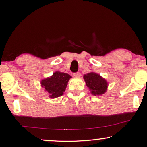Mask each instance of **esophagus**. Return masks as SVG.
Here are the masks:
<instances>
[{
  "label": "esophagus",
  "mask_w": 147,
  "mask_h": 147,
  "mask_svg": "<svg viewBox=\"0 0 147 147\" xmlns=\"http://www.w3.org/2000/svg\"><path fill=\"white\" fill-rule=\"evenodd\" d=\"M73 75H74V76H75V77H80V72H76V73H74V74H73Z\"/></svg>",
  "instance_id": "1"
}]
</instances>
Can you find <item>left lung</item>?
Segmentation results:
<instances>
[{
    "mask_svg": "<svg viewBox=\"0 0 147 147\" xmlns=\"http://www.w3.org/2000/svg\"><path fill=\"white\" fill-rule=\"evenodd\" d=\"M84 78L85 80L86 86L88 87L91 94L93 95H101L107 90L108 83L104 78L99 74L90 73L84 74Z\"/></svg>",
    "mask_w": 147,
    "mask_h": 147,
    "instance_id": "obj_1",
    "label": "left lung"
}]
</instances>
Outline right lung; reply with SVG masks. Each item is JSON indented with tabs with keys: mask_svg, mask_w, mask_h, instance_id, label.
I'll list each match as a JSON object with an SVG mask.
<instances>
[{
	"mask_svg": "<svg viewBox=\"0 0 147 147\" xmlns=\"http://www.w3.org/2000/svg\"><path fill=\"white\" fill-rule=\"evenodd\" d=\"M71 78L69 74L56 71L53 76L41 81V86L49 93L51 98H55L63 95L67 86L68 81Z\"/></svg>",
	"mask_w": 147,
	"mask_h": 147,
	"instance_id": "add662e5",
	"label": "right lung"
}]
</instances>
